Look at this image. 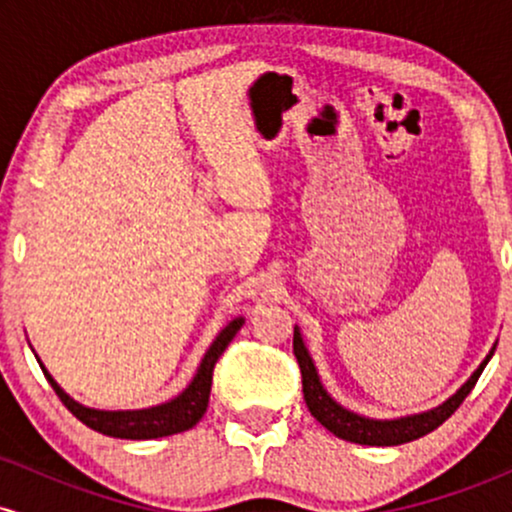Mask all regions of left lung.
I'll return each mask as SVG.
<instances>
[{"label":"left lung","mask_w":512,"mask_h":512,"mask_svg":"<svg viewBox=\"0 0 512 512\" xmlns=\"http://www.w3.org/2000/svg\"><path fill=\"white\" fill-rule=\"evenodd\" d=\"M293 354H296L298 366H301L305 404H308L310 414H313L315 419L327 428V431L334 433L337 438L351 440V443H361V445H402V443H409V440L424 438L426 433L436 431L443 421H448L450 416L455 414L457 407L464 402V397H467L469 392H472V387L477 385L481 370L486 368V363H489L493 351L486 356V361L474 370L472 378H469L467 383L457 390V395H452L448 402L440 404L438 409L426 411V414L407 416V419H395V421L363 419V416L354 414V411H346L344 407H339V404L325 392L320 378H317L313 358H310L308 349H305L298 327L293 330Z\"/></svg>","instance_id":"obj_1"}]
</instances>
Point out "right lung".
<instances>
[{
  "label": "right lung",
  "instance_id": "right-lung-1",
  "mask_svg": "<svg viewBox=\"0 0 512 512\" xmlns=\"http://www.w3.org/2000/svg\"><path fill=\"white\" fill-rule=\"evenodd\" d=\"M243 317L233 320L231 325L223 330L216 342L209 346L207 356H204L202 366H199L195 380L190 387L182 392L180 397L170 399V402L161 404V407L151 409H139V411H98V409H86L79 402H74L72 397L64 395L60 385L50 378L48 370L43 368L45 378L52 385V390L57 392V397L62 399V404L67 407L81 424H86L93 431L103 433V436L113 438H129V440H146V438H163L173 436V433H182L187 428L197 426L199 419L204 416L211 395V375H214V366L219 361L226 346L231 344V339L236 337L240 327H243Z\"/></svg>",
  "mask_w": 512,
  "mask_h": 512
}]
</instances>
